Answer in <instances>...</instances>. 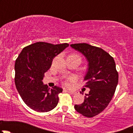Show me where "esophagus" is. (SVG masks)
Returning a JSON list of instances; mask_svg holds the SVG:
<instances>
[{
	"label": "esophagus",
	"instance_id": "1",
	"mask_svg": "<svg viewBox=\"0 0 133 133\" xmlns=\"http://www.w3.org/2000/svg\"><path fill=\"white\" fill-rule=\"evenodd\" d=\"M65 91H67L68 92V93L71 94V95H75L76 94V92L75 91H69V90H66Z\"/></svg>",
	"mask_w": 133,
	"mask_h": 133
}]
</instances>
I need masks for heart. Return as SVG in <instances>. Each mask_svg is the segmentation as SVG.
I'll return each mask as SVG.
<instances>
[{
	"mask_svg": "<svg viewBox=\"0 0 133 133\" xmlns=\"http://www.w3.org/2000/svg\"><path fill=\"white\" fill-rule=\"evenodd\" d=\"M69 56H70V57H75V58H78L81 60V57H80V56L78 54H73V55H69ZM75 79V78L74 77V76H70V77L67 78L64 82V85L67 87H71L72 85V82L74 81Z\"/></svg>",
	"mask_w": 133,
	"mask_h": 133,
	"instance_id": "obj_1",
	"label": "heart"
}]
</instances>
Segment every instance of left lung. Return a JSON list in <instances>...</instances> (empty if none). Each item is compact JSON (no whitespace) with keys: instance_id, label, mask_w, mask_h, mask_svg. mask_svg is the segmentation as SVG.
Segmentation results:
<instances>
[{"instance_id":"left-lung-1","label":"left lung","mask_w":133,"mask_h":133,"mask_svg":"<svg viewBox=\"0 0 133 133\" xmlns=\"http://www.w3.org/2000/svg\"><path fill=\"white\" fill-rule=\"evenodd\" d=\"M71 46L82 53L89 62L84 80V87L90 91L85 94L84 102L75 105V109L85 117H93L108 107L115 94L118 82L116 64L114 58L102 48L86 43Z\"/></svg>"}]
</instances>
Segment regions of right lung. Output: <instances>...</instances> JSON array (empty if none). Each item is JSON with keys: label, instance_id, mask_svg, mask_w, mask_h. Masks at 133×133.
Listing matches in <instances>:
<instances>
[{"label": "right lung", "instance_id": "obj_1", "mask_svg": "<svg viewBox=\"0 0 133 133\" xmlns=\"http://www.w3.org/2000/svg\"><path fill=\"white\" fill-rule=\"evenodd\" d=\"M69 44L38 42L25 47L15 64V83L21 98L29 108L37 112H48L58 102L62 89L48 88L42 82L44 73L51 66L53 59Z\"/></svg>", "mask_w": 133, "mask_h": 133}]
</instances>
